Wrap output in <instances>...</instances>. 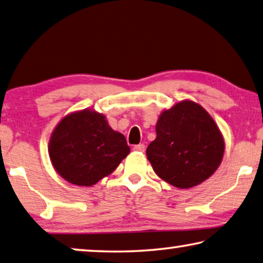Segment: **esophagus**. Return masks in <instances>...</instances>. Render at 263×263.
<instances>
[{
  "label": "esophagus",
  "mask_w": 263,
  "mask_h": 263,
  "mask_svg": "<svg viewBox=\"0 0 263 263\" xmlns=\"http://www.w3.org/2000/svg\"><path fill=\"white\" fill-rule=\"evenodd\" d=\"M133 151H136V152H140V153H144V152H145V145H144V144L136 145L135 147H133Z\"/></svg>",
  "instance_id": "esophagus-1"
}]
</instances>
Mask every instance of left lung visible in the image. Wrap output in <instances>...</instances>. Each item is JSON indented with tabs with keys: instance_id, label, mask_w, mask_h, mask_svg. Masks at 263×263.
Listing matches in <instances>:
<instances>
[{
	"instance_id": "obj_1",
	"label": "left lung",
	"mask_w": 263,
	"mask_h": 263,
	"mask_svg": "<svg viewBox=\"0 0 263 263\" xmlns=\"http://www.w3.org/2000/svg\"><path fill=\"white\" fill-rule=\"evenodd\" d=\"M223 153L216 123L193 101H181L161 114L155 140L146 151L155 174L178 189L193 187L211 177Z\"/></svg>"
}]
</instances>
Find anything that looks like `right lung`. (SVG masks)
Returning a JSON list of instances; mask_svg holds the SVG:
<instances>
[{"mask_svg":"<svg viewBox=\"0 0 263 263\" xmlns=\"http://www.w3.org/2000/svg\"><path fill=\"white\" fill-rule=\"evenodd\" d=\"M48 152L52 165L65 180L92 186L117 168L130 147L122 133L108 125L102 114L85 109L59 123Z\"/></svg>","mask_w":263,"mask_h":263,"instance_id":"1","label":"right lung"}]
</instances>
